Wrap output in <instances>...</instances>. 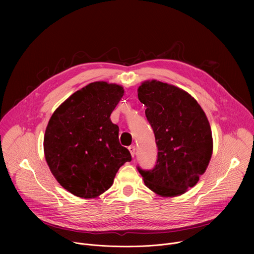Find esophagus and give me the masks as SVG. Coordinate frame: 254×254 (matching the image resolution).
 <instances>
[{"label":"esophagus","instance_id":"34e87169","mask_svg":"<svg viewBox=\"0 0 254 254\" xmlns=\"http://www.w3.org/2000/svg\"><path fill=\"white\" fill-rule=\"evenodd\" d=\"M128 151L130 152V155H131V157L133 158L134 155H135V147L133 146V144H131V146L128 147Z\"/></svg>","mask_w":254,"mask_h":254}]
</instances>
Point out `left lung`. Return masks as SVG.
Listing matches in <instances>:
<instances>
[{
    "instance_id": "1",
    "label": "left lung",
    "mask_w": 254,
    "mask_h": 254,
    "mask_svg": "<svg viewBox=\"0 0 254 254\" xmlns=\"http://www.w3.org/2000/svg\"><path fill=\"white\" fill-rule=\"evenodd\" d=\"M137 97L146 105L158 149L153 169L136 167L146 186L163 197L194 187L212 156V132L198 102L186 91L157 80L143 82Z\"/></svg>"
}]
</instances>
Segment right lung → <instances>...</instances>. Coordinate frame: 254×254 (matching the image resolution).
Listing matches in <instances>:
<instances>
[{
	"instance_id": "right-lung-1",
	"label": "right lung",
	"mask_w": 254,
	"mask_h": 254,
	"mask_svg": "<svg viewBox=\"0 0 254 254\" xmlns=\"http://www.w3.org/2000/svg\"><path fill=\"white\" fill-rule=\"evenodd\" d=\"M124 88L93 82L67 98L52 115L44 136L46 162L58 183L80 198L111 188L119 169L131 161L111 115Z\"/></svg>"
}]
</instances>
